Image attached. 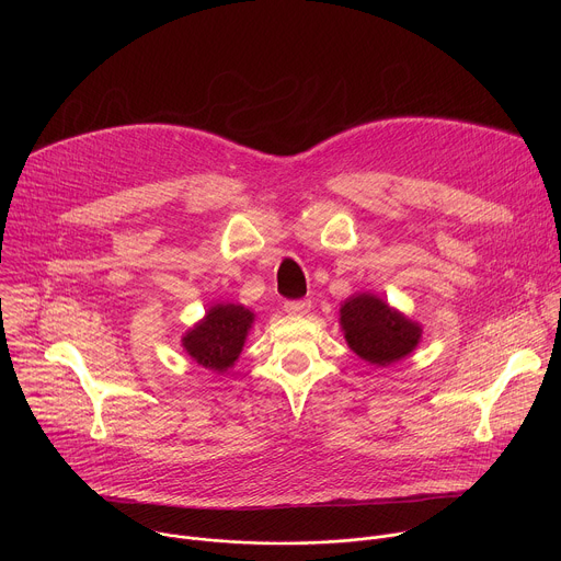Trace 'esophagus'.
Returning <instances> with one entry per match:
<instances>
[{
    "mask_svg": "<svg viewBox=\"0 0 561 561\" xmlns=\"http://www.w3.org/2000/svg\"><path fill=\"white\" fill-rule=\"evenodd\" d=\"M284 310L290 314H304L310 310V299H290L284 301Z\"/></svg>",
    "mask_w": 561,
    "mask_h": 561,
    "instance_id": "obj_1",
    "label": "esophagus"
}]
</instances>
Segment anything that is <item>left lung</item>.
Instances as JSON below:
<instances>
[{"mask_svg": "<svg viewBox=\"0 0 561 561\" xmlns=\"http://www.w3.org/2000/svg\"><path fill=\"white\" fill-rule=\"evenodd\" d=\"M340 324L351 351L375 366L404 359L422 340L417 322L373 293L348 297L340 308Z\"/></svg>", "mask_w": 561, "mask_h": 561, "instance_id": "left-lung-1", "label": "left lung"}]
</instances>
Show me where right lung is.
<instances>
[{
	"mask_svg": "<svg viewBox=\"0 0 561 561\" xmlns=\"http://www.w3.org/2000/svg\"><path fill=\"white\" fill-rule=\"evenodd\" d=\"M253 319L242 304H217L182 337V346L199 366L224 373L242 353Z\"/></svg>",
	"mask_w": 561,
	"mask_h": 561,
	"instance_id": "right-lung-1",
	"label": "right lung"
}]
</instances>
